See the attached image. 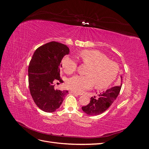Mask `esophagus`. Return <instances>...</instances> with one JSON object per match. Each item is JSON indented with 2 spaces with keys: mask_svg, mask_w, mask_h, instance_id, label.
I'll use <instances>...</instances> for the list:
<instances>
[{
  "mask_svg": "<svg viewBox=\"0 0 149 149\" xmlns=\"http://www.w3.org/2000/svg\"><path fill=\"white\" fill-rule=\"evenodd\" d=\"M70 93H71V94H74V95H76V96H79V95H80V94H79V93H76V92H75V91H70Z\"/></svg>",
  "mask_w": 149,
  "mask_h": 149,
  "instance_id": "34e87169",
  "label": "esophagus"
}]
</instances>
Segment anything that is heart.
<instances>
[{
	"instance_id": "obj_1",
	"label": "heart",
	"mask_w": 149,
	"mask_h": 149,
	"mask_svg": "<svg viewBox=\"0 0 149 149\" xmlns=\"http://www.w3.org/2000/svg\"><path fill=\"white\" fill-rule=\"evenodd\" d=\"M81 59L84 65L89 66L87 76H74L68 81L67 86L76 93H82L91 89L94 84L98 89L108 88L114 82L118 74L119 67L117 63L109 60L103 53L98 50H83L80 53ZM62 67L67 74H72L76 70L78 64L69 56L65 57L61 62Z\"/></svg>"
}]
</instances>
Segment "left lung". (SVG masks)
<instances>
[{"label":"left lung","mask_w":149,"mask_h":149,"mask_svg":"<svg viewBox=\"0 0 149 149\" xmlns=\"http://www.w3.org/2000/svg\"><path fill=\"white\" fill-rule=\"evenodd\" d=\"M121 89L119 86H114L106 91L91 97V101L88 105L83 106L82 109L90 116H96L105 112L109 108L119 95Z\"/></svg>","instance_id":"1"}]
</instances>
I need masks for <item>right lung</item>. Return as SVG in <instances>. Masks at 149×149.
<instances>
[{"label": "right lung", "mask_w": 149, "mask_h": 149, "mask_svg": "<svg viewBox=\"0 0 149 149\" xmlns=\"http://www.w3.org/2000/svg\"><path fill=\"white\" fill-rule=\"evenodd\" d=\"M70 52L66 45L51 42L38 47L29 66L30 92L40 109L53 112L60 107L68 91L55 89V83H63L60 77L62 58Z\"/></svg>", "instance_id": "right-lung-1"}]
</instances>
